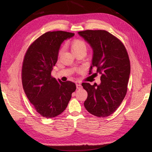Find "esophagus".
<instances>
[{
  "label": "esophagus",
  "instance_id": "34e87169",
  "mask_svg": "<svg viewBox=\"0 0 152 152\" xmlns=\"http://www.w3.org/2000/svg\"><path fill=\"white\" fill-rule=\"evenodd\" d=\"M76 87H77V89H81L82 87L80 84H76Z\"/></svg>",
  "mask_w": 152,
  "mask_h": 152
}]
</instances>
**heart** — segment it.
Masks as SVG:
<instances>
[{"label":"heart","instance_id":"heart-1","mask_svg":"<svg viewBox=\"0 0 152 152\" xmlns=\"http://www.w3.org/2000/svg\"><path fill=\"white\" fill-rule=\"evenodd\" d=\"M72 49L73 52L75 53H79L81 51L86 52L87 44L84 40L82 39H75L72 42ZM63 49H61L59 52V55H60L62 53Z\"/></svg>","mask_w":152,"mask_h":152}]
</instances>
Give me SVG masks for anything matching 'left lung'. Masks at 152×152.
Instances as JSON below:
<instances>
[{
    "mask_svg": "<svg viewBox=\"0 0 152 152\" xmlns=\"http://www.w3.org/2000/svg\"><path fill=\"white\" fill-rule=\"evenodd\" d=\"M78 34L89 44L93 50L92 69L101 74V83L82 84L87 92L84 107L99 117H108L121 105L127 91L131 72L130 61L121 41L105 30H87Z\"/></svg>",
    "mask_w": 152,
    "mask_h": 152,
    "instance_id": "1",
    "label": "left lung"
}]
</instances>
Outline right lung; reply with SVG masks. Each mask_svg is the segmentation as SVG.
I'll return each instance as SVG.
<instances>
[{"label":"right lung","instance_id":"right-lung-1","mask_svg":"<svg viewBox=\"0 0 152 152\" xmlns=\"http://www.w3.org/2000/svg\"><path fill=\"white\" fill-rule=\"evenodd\" d=\"M74 35L64 31L46 32L30 45L25 54L21 70L23 87L37 112L44 117L61 114L76 89L74 82L57 80L51 76L61 44Z\"/></svg>","mask_w":152,"mask_h":152}]
</instances>
